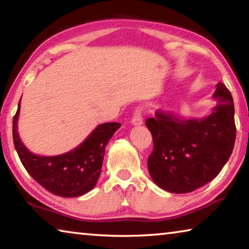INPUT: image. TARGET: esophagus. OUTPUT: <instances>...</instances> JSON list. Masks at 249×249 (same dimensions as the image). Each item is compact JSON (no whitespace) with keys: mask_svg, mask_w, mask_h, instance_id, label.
<instances>
[{"mask_svg":"<svg viewBox=\"0 0 249 249\" xmlns=\"http://www.w3.org/2000/svg\"><path fill=\"white\" fill-rule=\"evenodd\" d=\"M142 107H136L134 109V114H133V119H132V124L134 125H142Z\"/></svg>","mask_w":249,"mask_h":249,"instance_id":"esophagus-1","label":"esophagus"}]
</instances>
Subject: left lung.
<instances>
[{"mask_svg": "<svg viewBox=\"0 0 249 249\" xmlns=\"http://www.w3.org/2000/svg\"><path fill=\"white\" fill-rule=\"evenodd\" d=\"M217 105L203 119L180 120L156 112L146 120L154 149L147 161L151 179L163 190L189 193L220 174L234 148V102L222 82L213 94Z\"/></svg>", "mask_w": 249, "mask_h": 249, "instance_id": "obj_1", "label": "left lung"}]
</instances>
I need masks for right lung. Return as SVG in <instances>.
<instances>
[{"label":"right lung","mask_w":249,"mask_h":249,"mask_svg":"<svg viewBox=\"0 0 249 249\" xmlns=\"http://www.w3.org/2000/svg\"><path fill=\"white\" fill-rule=\"evenodd\" d=\"M19 108L20 101L13 117L14 146L23 166L33 179L46 190L64 197L80 196L92 190L101 174L105 147L121 124L114 122L101 124L77 148L62 155L45 157L31 153L19 140Z\"/></svg>","instance_id":"add662e5"}]
</instances>
